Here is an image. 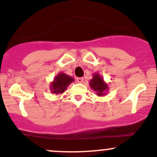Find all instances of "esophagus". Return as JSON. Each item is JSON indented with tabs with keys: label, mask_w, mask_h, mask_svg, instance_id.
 <instances>
[{
	"label": "esophagus",
	"mask_w": 157,
	"mask_h": 157,
	"mask_svg": "<svg viewBox=\"0 0 157 157\" xmlns=\"http://www.w3.org/2000/svg\"><path fill=\"white\" fill-rule=\"evenodd\" d=\"M76 80L78 83H82V82L84 81V78H82V77H78V78H76Z\"/></svg>",
	"instance_id": "34e87169"
}]
</instances>
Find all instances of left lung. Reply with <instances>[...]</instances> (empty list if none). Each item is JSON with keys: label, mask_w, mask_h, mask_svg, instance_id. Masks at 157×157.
I'll return each mask as SVG.
<instances>
[{"label": "left lung", "mask_w": 157, "mask_h": 157, "mask_svg": "<svg viewBox=\"0 0 157 157\" xmlns=\"http://www.w3.org/2000/svg\"><path fill=\"white\" fill-rule=\"evenodd\" d=\"M89 85L91 89L94 90L98 96L105 95V91H108V85L98 73L94 74L92 79L90 80Z\"/></svg>", "instance_id": "obj_1"}]
</instances>
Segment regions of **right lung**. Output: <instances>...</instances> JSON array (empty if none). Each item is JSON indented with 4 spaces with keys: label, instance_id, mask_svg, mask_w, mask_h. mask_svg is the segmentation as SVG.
Instances as JSON below:
<instances>
[{
    "label": "right lung",
    "instance_id": "obj_1",
    "mask_svg": "<svg viewBox=\"0 0 157 157\" xmlns=\"http://www.w3.org/2000/svg\"><path fill=\"white\" fill-rule=\"evenodd\" d=\"M72 82H74V78L72 77L69 76L65 73L58 74V75L55 77L53 82L51 83V91L56 94H62L66 91L68 85Z\"/></svg>",
    "mask_w": 157,
    "mask_h": 157
}]
</instances>
